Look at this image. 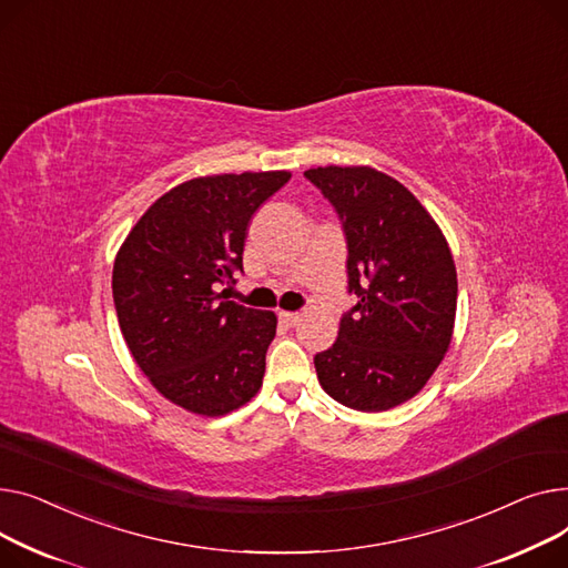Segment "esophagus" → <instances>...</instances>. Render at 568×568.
<instances>
[{
    "mask_svg": "<svg viewBox=\"0 0 568 568\" xmlns=\"http://www.w3.org/2000/svg\"><path fill=\"white\" fill-rule=\"evenodd\" d=\"M280 321L286 323L288 327H293L300 323V314L297 312H280Z\"/></svg>",
    "mask_w": 568,
    "mask_h": 568,
    "instance_id": "esophagus-1",
    "label": "esophagus"
}]
</instances>
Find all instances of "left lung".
Here are the masks:
<instances>
[{"mask_svg":"<svg viewBox=\"0 0 568 568\" xmlns=\"http://www.w3.org/2000/svg\"><path fill=\"white\" fill-rule=\"evenodd\" d=\"M305 176L337 209L357 305L314 357L321 387L346 408L383 413L424 389L449 351L456 265L419 199L374 166H316Z\"/></svg>","mask_w":568,"mask_h":568,"instance_id":"1","label":"left lung"}]
</instances>
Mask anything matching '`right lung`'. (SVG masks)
Returning a JSON list of instances; mask_svg holds the SVG:
<instances>
[{
    "instance_id": "add662e5",
    "label": "right lung",
    "mask_w": 568,
    "mask_h": 568,
    "mask_svg": "<svg viewBox=\"0 0 568 568\" xmlns=\"http://www.w3.org/2000/svg\"><path fill=\"white\" fill-rule=\"evenodd\" d=\"M291 172L190 179L146 209L114 258L123 339L151 385L187 413L222 417L263 385L275 312L226 300L254 211Z\"/></svg>"
}]
</instances>
